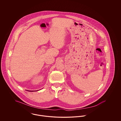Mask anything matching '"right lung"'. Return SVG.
<instances>
[{
	"instance_id": "1",
	"label": "right lung",
	"mask_w": 121,
	"mask_h": 121,
	"mask_svg": "<svg viewBox=\"0 0 121 121\" xmlns=\"http://www.w3.org/2000/svg\"><path fill=\"white\" fill-rule=\"evenodd\" d=\"M29 91V92H34L33 91Z\"/></svg>"
}]
</instances>
